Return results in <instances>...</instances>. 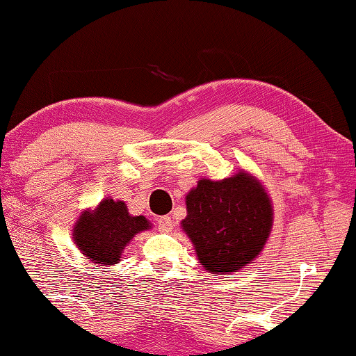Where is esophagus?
Listing matches in <instances>:
<instances>
[{
  "instance_id": "34e87169",
  "label": "esophagus",
  "mask_w": 356,
  "mask_h": 356,
  "mask_svg": "<svg viewBox=\"0 0 356 356\" xmlns=\"http://www.w3.org/2000/svg\"><path fill=\"white\" fill-rule=\"evenodd\" d=\"M158 227L161 232H171L172 230V220L169 216H163L158 219Z\"/></svg>"
}]
</instances>
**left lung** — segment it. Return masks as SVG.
<instances>
[{
  "mask_svg": "<svg viewBox=\"0 0 356 356\" xmlns=\"http://www.w3.org/2000/svg\"><path fill=\"white\" fill-rule=\"evenodd\" d=\"M180 222L200 264L214 275H232L261 256L273 227V204L261 180L248 171L200 179L185 196Z\"/></svg>",
  "mask_w": 356,
  "mask_h": 356,
  "instance_id": "obj_1",
  "label": "left lung"
}]
</instances>
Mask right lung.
Segmentation results:
<instances>
[{
	"mask_svg": "<svg viewBox=\"0 0 356 356\" xmlns=\"http://www.w3.org/2000/svg\"><path fill=\"white\" fill-rule=\"evenodd\" d=\"M152 229L144 216H132L124 201L107 196L94 209H86L73 225V243L94 264L115 265L124 248L140 232Z\"/></svg>",
	"mask_w": 356,
	"mask_h": 356,
	"instance_id": "add662e5",
	"label": "right lung"
}]
</instances>
